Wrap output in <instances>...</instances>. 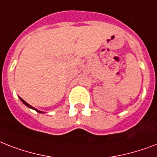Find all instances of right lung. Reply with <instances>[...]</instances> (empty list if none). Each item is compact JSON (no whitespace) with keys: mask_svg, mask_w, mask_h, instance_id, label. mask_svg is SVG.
Returning a JSON list of instances; mask_svg holds the SVG:
<instances>
[{"mask_svg":"<svg viewBox=\"0 0 157 157\" xmlns=\"http://www.w3.org/2000/svg\"><path fill=\"white\" fill-rule=\"evenodd\" d=\"M19 98V99H20V100L21 101V102L23 103L24 105H26V106H27V107H29V108H30V109H34V110H35V111H37L38 112V113H40V114H43V113H46V112H43V111H41V110H39V109H37L36 108H34V107H33L32 105H30V104H28L27 102H26V101H25L23 100V99L21 98H20V97H18Z\"/></svg>","mask_w":157,"mask_h":157,"instance_id":"right-lung-1","label":"right lung"}]
</instances>
